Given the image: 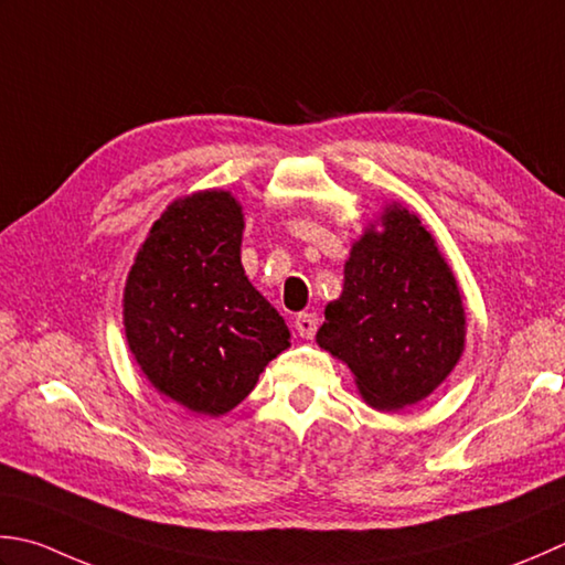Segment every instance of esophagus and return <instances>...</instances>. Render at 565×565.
Returning <instances> with one entry per match:
<instances>
[{"instance_id":"34e87169","label":"esophagus","mask_w":565,"mask_h":565,"mask_svg":"<svg viewBox=\"0 0 565 565\" xmlns=\"http://www.w3.org/2000/svg\"><path fill=\"white\" fill-rule=\"evenodd\" d=\"M294 328L298 335L311 340L318 330V316L316 313H298L294 320Z\"/></svg>"}]
</instances>
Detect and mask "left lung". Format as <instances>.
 I'll return each mask as SVG.
<instances>
[{"mask_svg": "<svg viewBox=\"0 0 565 565\" xmlns=\"http://www.w3.org/2000/svg\"><path fill=\"white\" fill-rule=\"evenodd\" d=\"M352 245L345 284L326 306L316 342L355 374L380 412L418 404L466 348V308L448 262L422 217L386 205Z\"/></svg>", "mask_w": 565, "mask_h": 565, "instance_id": "8db88e82", "label": "left lung"}]
</instances>
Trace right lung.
Listing matches in <instances>:
<instances>
[{
    "label": "right lung",
    "mask_w": 565,
    "mask_h": 565,
    "mask_svg": "<svg viewBox=\"0 0 565 565\" xmlns=\"http://www.w3.org/2000/svg\"><path fill=\"white\" fill-rule=\"evenodd\" d=\"M245 215L230 191L173 201L125 286V333L153 390L188 412L223 416L291 345L276 308L239 262Z\"/></svg>",
    "instance_id": "right-lung-1"
}]
</instances>
